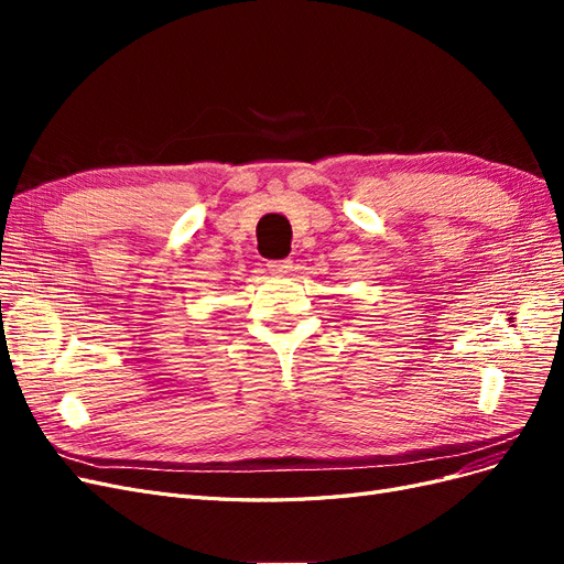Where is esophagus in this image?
<instances>
[{"label": "esophagus", "mask_w": 564, "mask_h": 564, "mask_svg": "<svg viewBox=\"0 0 564 564\" xmlns=\"http://www.w3.org/2000/svg\"><path fill=\"white\" fill-rule=\"evenodd\" d=\"M292 261L289 259H284V261H268V268H270V272H275V275H286L289 270H292Z\"/></svg>", "instance_id": "1"}]
</instances>
